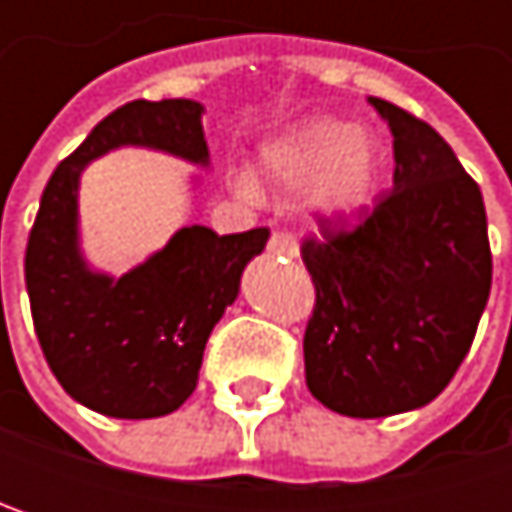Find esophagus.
Wrapping results in <instances>:
<instances>
[{"label": "esophagus", "mask_w": 512, "mask_h": 512, "mask_svg": "<svg viewBox=\"0 0 512 512\" xmlns=\"http://www.w3.org/2000/svg\"><path fill=\"white\" fill-rule=\"evenodd\" d=\"M269 252L278 257H299V243H296V237H293V234H287V231H275V234L269 237Z\"/></svg>", "instance_id": "obj_1"}]
</instances>
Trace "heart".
I'll use <instances>...</instances> for the list:
<instances>
[{"label":"heart","mask_w":512,"mask_h":512,"mask_svg":"<svg viewBox=\"0 0 512 512\" xmlns=\"http://www.w3.org/2000/svg\"><path fill=\"white\" fill-rule=\"evenodd\" d=\"M263 168L284 186L311 183V207L323 216L347 219L370 204L382 154L379 145L353 124L317 118L278 139L263 154ZM237 189L246 198L257 195L252 177H240Z\"/></svg>","instance_id":"1"}]
</instances>
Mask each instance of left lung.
I'll return each mask as SVG.
<instances>
[{
	"instance_id": "1",
	"label": "left lung",
	"mask_w": 512,
	"mask_h": 512,
	"mask_svg": "<svg viewBox=\"0 0 512 512\" xmlns=\"http://www.w3.org/2000/svg\"><path fill=\"white\" fill-rule=\"evenodd\" d=\"M394 136V186L356 228L320 216L302 243L317 302L305 329L308 391L338 415L421 409L454 379L492 287L480 186L406 109L367 97Z\"/></svg>"
}]
</instances>
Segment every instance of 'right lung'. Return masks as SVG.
Here are the masks:
<instances>
[{"label":"right lung","instance_id":"add662e5","mask_svg":"<svg viewBox=\"0 0 512 512\" xmlns=\"http://www.w3.org/2000/svg\"><path fill=\"white\" fill-rule=\"evenodd\" d=\"M195 100H133L106 115L58 162L26 246V290L47 364L61 388L109 418H159L198 385L207 338L240 293L269 228L225 234L180 228L165 249L112 278L79 249V177L115 148H151L210 165Z\"/></svg>","mask_w":512,"mask_h":512}]
</instances>
